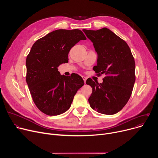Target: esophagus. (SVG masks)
I'll list each match as a JSON object with an SVG mask.
<instances>
[{
    "mask_svg": "<svg viewBox=\"0 0 158 158\" xmlns=\"http://www.w3.org/2000/svg\"><path fill=\"white\" fill-rule=\"evenodd\" d=\"M82 79L84 80L85 83H86V77H85V76H82Z\"/></svg>",
    "mask_w": 158,
    "mask_h": 158,
    "instance_id": "obj_1",
    "label": "esophagus"
}]
</instances>
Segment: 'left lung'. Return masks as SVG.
<instances>
[{
    "mask_svg": "<svg viewBox=\"0 0 158 158\" xmlns=\"http://www.w3.org/2000/svg\"><path fill=\"white\" fill-rule=\"evenodd\" d=\"M82 31L97 54L94 71L106 75L102 83L86 80L92 88L89 105L102 114L117 113L128 102L135 82V62L131 49L125 41L106 27Z\"/></svg>",
    "mask_w": 158,
    "mask_h": 158,
    "instance_id": "8db88e82",
    "label": "left lung"
}]
</instances>
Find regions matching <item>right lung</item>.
I'll return each mask as SVG.
<instances>
[{
	"mask_svg": "<svg viewBox=\"0 0 158 158\" xmlns=\"http://www.w3.org/2000/svg\"><path fill=\"white\" fill-rule=\"evenodd\" d=\"M85 40L79 29H58L33 44L26 58V82L32 100L41 112L49 116L64 113L77 90L84 85L78 74L65 76L57 67L68 63L71 48Z\"/></svg>",
	"mask_w": 158,
	"mask_h": 158,
	"instance_id": "obj_1",
	"label": "right lung"
}]
</instances>
